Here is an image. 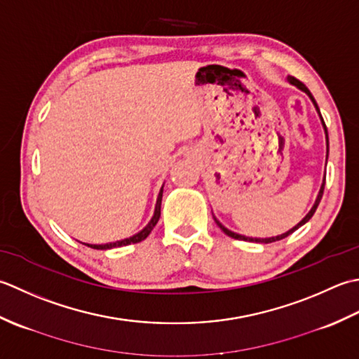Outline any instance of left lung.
<instances>
[{
  "label": "left lung",
  "mask_w": 359,
  "mask_h": 359,
  "mask_svg": "<svg viewBox=\"0 0 359 359\" xmlns=\"http://www.w3.org/2000/svg\"><path fill=\"white\" fill-rule=\"evenodd\" d=\"M288 79V82L291 83V85H294L296 88H299V90L301 91H304L306 96H309L310 99H311V102H313V105H314V108H316V111H318V114H319V118H320V122H323V127H324V131H325V141H327V158H328V133H327V127H325V122H324V119H323V116H320V111H319V107H318V104H316V100H314V97L311 96V93H310V90L309 88H306L302 82H299L297 79H294V77H291V76H288L287 77ZM324 186H325V175H324V181H323V186H320V189H319V194H318V196H316V201H314V204H313V208L310 209V212L309 214H306L301 222H299L294 228H291L290 231H287L285 233H280V236H276V237H269V238H252V237H245V236H241V233H237V232H232V231H229L228 228H224V226L217 220V218L214 217V220H215V223H217V226L218 228H220L226 236H229V237H232V238H236V240H245V241H255V243H273V241H277V240H282V238H285V237H288L290 233H292L294 232L296 229H299L301 228V226H304L306 222L310 220V218L313 217V214L314 212H316V209H318V206H319V201H320V198H323V194H324Z\"/></svg>",
  "instance_id": "left-lung-1"
}]
</instances>
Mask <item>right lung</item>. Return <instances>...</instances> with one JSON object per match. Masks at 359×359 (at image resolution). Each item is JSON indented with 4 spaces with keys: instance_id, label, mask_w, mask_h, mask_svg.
I'll return each instance as SVG.
<instances>
[{
    "instance_id": "add662e5",
    "label": "right lung",
    "mask_w": 359,
    "mask_h": 359,
    "mask_svg": "<svg viewBox=\"0 0 359 359\" xmlns=\"http://www.w3.org/2000/svg\"><path fill=\"white\" fill-rule=\"evenodd\" d=\"M163 189L164 186L161 187L159 190V195H158V200H156V206H155V212H153V217L151 220L149 222V224L145 226L142 231H139L135 236H131L128 238H123V240H118V241H113V243H105V245H88L86 246H91L94 250H111V248H119V246H127L131 243H139V241H142L149 237V233L155 228L159 217H161V201H163Z\"/></svg>"
}]
</instances>
